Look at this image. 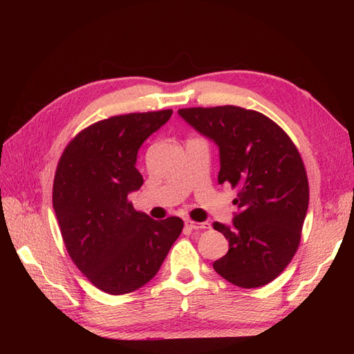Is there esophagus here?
Instances as JSON below:
<instances>
[{"label": "esophagus", "instance_id": "obj_1", "mask_svg": "<svg viewBox=\"0 0 354 354\" xmlns=\"http://www.w3.org/2000/svg\"><path fill=\"white\" fill-rule=\"evenodd\" d=\"M186 226L192 230H199V229H211V224L209 223H198V221H192V220H187L186 221Z\"/></svg>", "mask_w": 354, "mask_h": 354}]
</instances>
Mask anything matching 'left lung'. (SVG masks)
Wrapping results in <instances>:
<instances>
[{
  "label": "left lung",
  "mask_w": 354,
  "mask_h": 354,
  "mask_svg": "<svg viewBox=\"0 0 354 354\" xmlns=\"http://www.w3.org/2000/svg\"><path fill=\"white\" fill-rule=\"evenodd\" d=\"M178 115L218 146V183L238 192L232 226L214 223L229 241L214 270L241 288L267 285L285 270L301 239L308 208L301 155L279 125L257 111L227 104Z\"/></svg>",
  "instance_id": "1"
}]
</instances>
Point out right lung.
Listing matches in <instances>:
<instances>
[{"mask_svg": "<svg viewBox=\"0 0 354 354\" xmlns=\"http://www.w3.org/2000/svg\"><path fill=\"white\" fill-rule=\"evenodd\" d=\"M173 111L111 116L75 136L53 183V208L63 242L84 276L103 292L122 295L158 273L183 230V220H153L136 211L128 194L143 177L137 152Z\"/></svg>", "mask_w": 354, "mask_h": 354, "instance_id": "obj_1", "label": "right lung"}]
</instances>
